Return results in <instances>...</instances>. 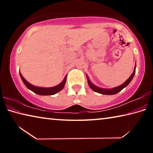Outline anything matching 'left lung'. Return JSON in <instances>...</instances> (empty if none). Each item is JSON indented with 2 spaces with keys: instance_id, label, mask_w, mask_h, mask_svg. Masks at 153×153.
Returning a JSON list of instances; mask_svg holds the SVG:
<instances>
[{
  "instance_id": "1",
  "label": "left lung",
  "mask_w": 153,
  "mask_h": 153,
  "mask_svg": "<svg viewBox=\"0 0 153 153\" xmlns=\"http://www.w3.org/2000/svg\"><path fill=\"white\" fill-rule=\"evenodd\" d=\"M135 72H136V65H135V67H134V72L132 73V74L131 75L130 77H129V78L127 79L123 84L120 85V86L113 88H111V89H105V88H101L96 86L95 85L93 84L90 81L88 76H87V79H88V85H89V86L90 87V88L94 90V91H95L96 92L100 93V94H102L113 95V94H117V93H118L119 92H120L121 90H123L124 88L128 86V85L131 81V79H133V77L134 76V74H135Z\"/></svg>"
}]
</instances>
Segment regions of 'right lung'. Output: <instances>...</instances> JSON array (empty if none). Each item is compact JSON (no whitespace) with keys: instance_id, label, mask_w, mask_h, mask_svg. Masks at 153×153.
Returning a JSON list of instances; mask_svg holds the SVG:
<instances>
[{"instance_id":"add662e5","label":"right lung","mask_w":153,"mask_h":153,"mask_svg":"<svg viewBox=\"0 0 153 153\" xmlns=\"http://www.w3.org/2000/svg\"><path fill=\"white\" fill-rule=\"evenodd\" d=\"M20 74L21 78H22L23 82L24 83V84L25 85L28 89H30V90H32V92L36 93V94H39V95H53L55 94L56 93L59 92V91L63 88V87L65 84L66 82V79H67V76L65 77V78L63 79V81L62 82L61 84H59L57 86H56L55 87L53 88H40V87H36L33 86V85L30 84L29 82H27L26 80L24 79V77L22 76V75Z\"/></svg>"}]
</instances>
